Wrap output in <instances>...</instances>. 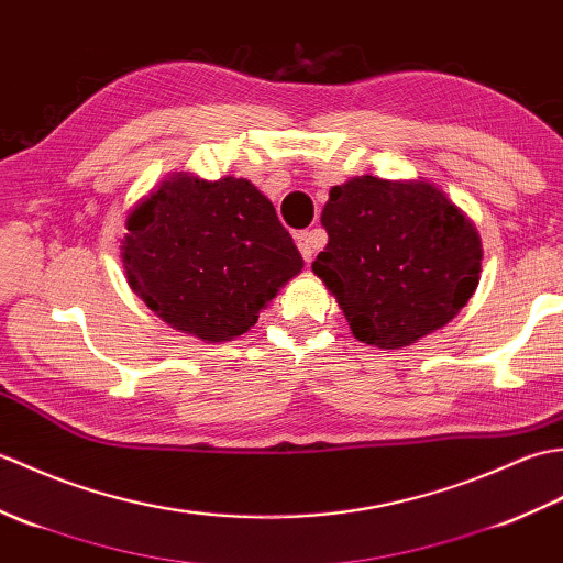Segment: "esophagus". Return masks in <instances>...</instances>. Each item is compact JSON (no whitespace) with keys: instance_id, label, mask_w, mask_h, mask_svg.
<instances>
[{"instance_id":"34e87169","label":"esophagus","mask_w":563,"mask_h":563,"mask_svg":"<svg viewBox=\"0 0 563 563\" xmlns=\"http://www.w3.org/2000/svg\"><path fill=\"white\" fill-rule=\"evenodd\" d=\"M321 239H324V232L321 230H305V232H297L295 234V242H297V249H300L302 258L309 263L314 256V251L321 246Z\"/></svg>"}]
</instances>
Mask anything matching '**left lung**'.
<instances>
[{
	"mask_svg": "<svg viewBox=\"0 0 563 563\" xmlns=\"http://www.w3.org/2000/svg\"><path fill=\"white\" fill-rule=\"evenodd\" d=\"M329 244L312 263L357 341L399 351L462 312L482 278L474 222L426 178L355 176L321 210Z\"/></svg>",
	"mask_w": 563,
	"mask_h": 563,
	"instance_id": "left-lung-1",
	"label": "left lung"
}]
</instances>
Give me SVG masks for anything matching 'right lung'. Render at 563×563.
<instances>
[{"label": "right lung", "mask_w": 563, "mask_h": 563, "mask_svg": "<svg viewBox=\"0 0 563 563\" xmlns=\"http://www.w3.org/2000/svg\"><path fill=\"white\" fill-rule=\"evenodd\" d=\"M125 230L130 290L206 343L246 333L305 266L273 202L246 178L174 172L130 210Z\"/></svg>", "instance_id": "add662e5"}]
</instances>
